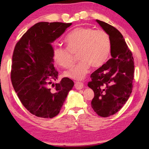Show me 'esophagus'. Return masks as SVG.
I'll return each instance as SVG.
<instances>
[{
  "label": "esophagus",
  "instance_id": "obj_1",
  "mask_svg": "<svg viewBox=\"0 0 149 149\" xmlns=\"http://www.w3.org/2000/svg\"><path fill=\"white\" fill-rule=\"evenodd\" d=\"M84 87V84L81 82H79V81H77L75 82V88L77 90H81L82 89V88Z\"/></svg>",
  "mask_w": 149,
  "mask_h": 149
}]
</instances>
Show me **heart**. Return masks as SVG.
I'll use <instances>...</instances> for the list:
<instances>
[{
    "mask_svg": "<svg viewBox=\"0 0 149 149\" xmlns=\"http://www.w3.org/2000/svg\"><path fill=\"white\" fill-rule=\"evenodd\" d=\"M67 48L54 47L53 58L57 64L69 68L77 54L80 61L65 71L64 75L72 79H84L91 65L100 67L107 61L111 50L110 37L102 29L79 27L74 29L65 39Z\"/></svg>",
    "mask_w": 149,
    "mask_h": 149,
    "instance_id": "heart-1",
    "label": "heart"
}]
</instances>
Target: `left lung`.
<instances>
[{"mask_svg": "<svg viewBox=\"0 0 149 149\" xmlns=\"http://www.w3.org/2000/svg\"><path fill=\"white\" fill-rule=\"evenodd\" d=\"M96 22L110 37L112 58L91 75L88 86L95 93L92 108L100 116L107 118L118 112L132 92L134 60L117 29L99 19Z\"/></svg>", "mask_w": 149, "mask_h": 149, "instance_id": "left-lung-1", "label": "left lung"}]
</instances>
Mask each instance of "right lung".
<instances>
[{
	"mask_svg": "<svg viewBox=\"0 0 149 149\" xmlns=\"http://www.w3.org/2000/svg\"><path fill=\"white\" fill-rule=\"evenodd\" d=\"M72 24L39 22L27 30L15 46L12 84L22 104L37 117L52 118L58 114L74 85L68 77L62 78L59 84H52L58 72L53 65L51 44Z\"/></svg>",
	"mask_w": 149,
	"mask_h": 149,
	"instance_id": "1",
	"label": "right lung"
}]
</instances>
